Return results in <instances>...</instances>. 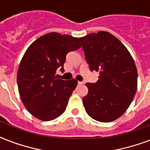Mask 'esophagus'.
Listing matches in <instances>:
<instances>
[{"instance_id": "obj_1", "label": "esophagus", "mask_w": 150, "mask_h": 150, "mask_svg": "<svg viewBox=\"0 0 150 150\" xmlns=\"http://www.w3.org/2000/svg\"><path fill=\"white\" fill-rule=\"evenodd\" d=\"M78 84H79V85H82V84H83V82H78Z\"/></svg>"}]
</instances>
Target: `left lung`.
Instances as JSON below:
<instances>
[{"label": "left lung", "instance_id": "1", "mask_svg": "<svg viewBox=\"0 0 150 150\" xmlns=\"http://www.w3.org/2000/svg\"><path fill=\"white\" fill-rule=\"evenodd\" d=\"M90 70L100 72L96 83L87 82L89 92L82 98L92 118L110 122L127 110L136 93L138 71L125 46L108 32L80 37Z\"/></svg>", "mask_w": 150, "mask_h": 150}]
</instances>
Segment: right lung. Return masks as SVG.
<instances>
[{
	"label": "right lung",
	"mask_w": 150,
	"mask_h": 150,
	"mask_svg": "<svg viewBox=\"0 0 150 150\" xmlns=\"http://www.w3.org/2000/svg\"><path fill=\"white\" fill-rule=\"evenodd\" d=\"M81 47L79 38L49 33L25 52L18 69L17 84L21 100L33 116L47 121L64 112L78 82L58 79L55 73L58 68L64 71L68 52Z\"/></svg>",
	"instance_id": "right-lung-1"
}]
</instances>
